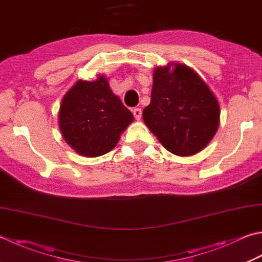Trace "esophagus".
<instances>
[{"mask_svg":"<svg viewBox=\"0 0 262 262\" xmlns=\"http://www.w3.org/2000/svg\"><path fill=\"white\" fill-rule=\"evenodd\" d=\"M133 115H134L136 120H140L141 116H142V110L140 109V107H135V109L133 110Z\"/></svg>","mask_w":262,"mask_h":262,"instance_id":"34e87169","label":"esophagus"}]
</instances>
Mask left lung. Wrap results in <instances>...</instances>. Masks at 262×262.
Listing matches in <instances>:
<instances>
[{
    "label": "left lung",
    "mask_w": 262,
    "mask_h": 262,
    "mask_svg": "<svg viewBox=\"0 0 262 262\" xmlns=\"http://www.w3.org/2000/svg\"><path fill=\"white\" fill-rule=\"evenodd\" d=\"M219 117L216 96L193 69L181 63L155 69L143 120L169 152L187 157L203 150L216 134Z\"/></svg>",
    "instance_id": "1"
}]
</instances>
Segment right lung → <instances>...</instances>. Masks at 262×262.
I'll list each match as a JSON object with an SVG mask.
<instances>
[{"label": "right lung", "mask_w": 262, "mask_h": 262, "mask_svg": "<svg viewBox=\"0 0 262 262\" xmlns=\"http://www.w3.org/2000/svg\"><path fill=\"white\" fill-rule=\"evenodd\" d=\"M133 119L104 76L94 81H77L63 96L59 111L66 142L78 155L92 158L110 152Z\"/></svg>", "instance_id": "right-lung-1"}]
</instances>
